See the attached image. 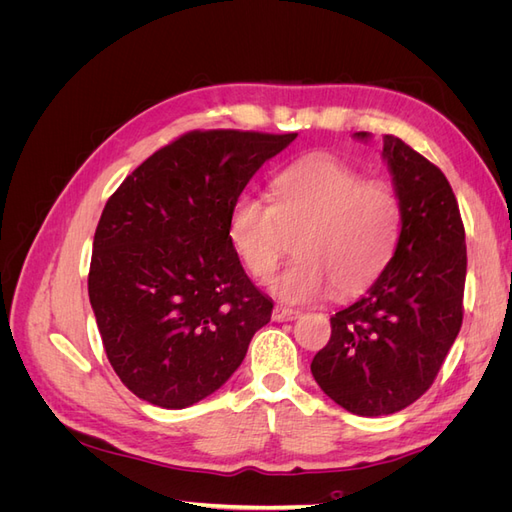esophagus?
I'll return each mask as SVG.
<instances>
[{"label": "esophagus", "instance_id": "obj_1", "mask_svg": "<svg viewBox=\"0 0 512 512\" xmlns=\"http://www.w3.org/2000/svg\"><path fill=\"white\" fill-rule=\"evenodd\" d=\"M301 312L299 309H290V307H284V305H275L273 307V320L275 322H284V320H294Z\"/></svg>", "mask_w": 512, "mask_h": 512}]
</instances>
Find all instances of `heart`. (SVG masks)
Instances as JSON below:
<instances>
[{
	"mask_svg": "<svg viewBox=\"0 0 512 512\" xmlns=\"http://www.w3.org/2000/svg\"><path fill=\"white\" fill-rule=\"evenodd\" d=\"M401 211L386 183L363 181L359 170L333 156H309L271 181V205L241 194L230 207L228 239L243 267L258 280L280 265L288 237L297 260L271 280L286 303H307L335 288L356 297L389 265Z\"/></svg>",
	"mask_w": 512,
	"mask_h": 512,
	"instance_id": "b5f03b06",
	"label": "heart"
}]
</instances>
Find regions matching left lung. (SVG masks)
Returning a JSON list of instances; mask_svg holds the SVG:
<instances>
[{"mask_svg":"<svg viewBox=\"0 0 512 512\" xmlns=\"http://www.w3.org/2000/svg\"><path fill=\"white\" fill-rule=\"evenodd\" d=\"M356 141H371L356 132ZM401 211L395 252L359 301L331 316V339L312 376L337 406L359 416L395 414L438 376L463 320L466 230L438 166L397 136H382Z\"/></svg>","mask_w":512,"mask_h":512,"instance_id":"1","label":"left lung"}]
</instances>
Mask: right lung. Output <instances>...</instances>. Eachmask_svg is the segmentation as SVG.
<instances>
[{"instance_id": "right-lung-1", "label": "right lung", "mask_w": 512, "mask_h": 512, "mask_svg": "<svg viewBox=\"0 0 512 512\" xmlns=\"http://www.w3.org/2000/svg\"><path fill=\"white\" fill-rule=\"evenodd\" d=\"M297 134L190 132L108 198L89 301L115 374L149 404L181 410L235 374L273 301L228 239L230 207Z\"/></svg>"}]
</instances>
